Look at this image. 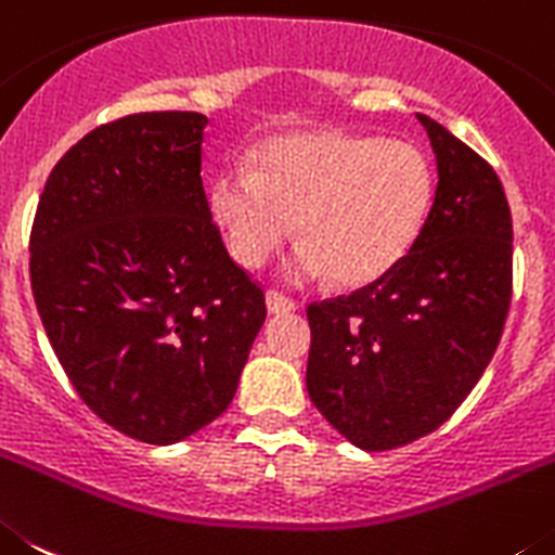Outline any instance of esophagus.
I'll list each match as a JSON object with an SVG mask.
<instances>
[{
  "mask_svg": "<svg viewBox=\"0 0 555 555\" xmlns=\"http://www.w3.org/2000/svg\"><path fill=\"white\" fill-rule=\"evenodd\" d=\"M266 304H268V312H273V314L293 312V309H298V304L293 301L289 296H284V293H279V289H268Z\"/></svg>",
  "mask_w": 555,
  "mask_h": 555,
  "instance_id": "34e87169",
  "label": "esophagus"
}]
</instances>
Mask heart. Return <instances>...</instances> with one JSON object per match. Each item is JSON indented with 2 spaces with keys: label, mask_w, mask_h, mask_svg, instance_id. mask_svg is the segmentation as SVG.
Instances as JSON below:
<instances>
[{
  "label": "heart",
  "mask_w": 555,
  "mask_h": 555,
  "mask_svg": "<svg viewBox=\"0 0 555 555\" xmlns=\"http://www.w3.org/2000/svg\"><path fill=\"white\" fill-rule=\"evenodd\" d=\"M434 202V166L421 146L371 134L301 132L266 143L254 171L212 179L209 209L237 266L257 271L293 237L296 282L332 276L362 287L412 251Z\"/></svg>",
  "instance_id": "1"
}]
</instances>
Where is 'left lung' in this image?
I'll list each match as a JSON object with an SVG mask.
<instances>
[{"label":"left lung","instance_id":"left-lung-1","mask_svg":"<svg viewBox=\"0 0 555 555\" xmlns=\"http://www.w3.org/2000/svg\"><path fill=\"white\" fill-rule=\"evenodd\" d=\"M437 193L412 251L351 296L307 307V392L362 451L426 437L470 396L512 304V212L487 159L428 116Z\"/></svg>","mask_w":555,"mask_h":555}]
</instances>
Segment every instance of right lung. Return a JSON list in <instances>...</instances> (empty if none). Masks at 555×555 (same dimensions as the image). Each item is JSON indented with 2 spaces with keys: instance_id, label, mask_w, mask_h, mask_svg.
<instances>
[{
  "instance_id": "right-lung-1",
  "label": "right lung",
  "mask_w": 555,
  "mask_h": 555,
  "mask_svg": "<svg viewBox=\"0 0 555 555\" xmlns=\"http://www.w3.org/2000/svg\"><path fill=\"white\" fill-rule=\"evenodd\" d=\"M207 116L132 113L91 129L47 179L29 282L68 382L149 446L229 409L266 293L221 241L202 182Z\"/></svg>"
}]
</instances>
